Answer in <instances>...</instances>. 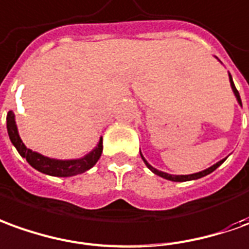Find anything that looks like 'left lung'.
<instances>
[{
  "mask_svg": "<svg viewBox=\"0 0 249 249\" xmlns=\"http://www.w3.org/2000/svg\"><path fill=\"white\" fill-rule=\"evenodd\" d=\"M229 81H231V87H232V90L233 93H234V96H236V99H237V102H239V104L241 106V99H240V95H239V90L236 89V87H234V84H233V80H232V75H231V73H229ZM141 157L142 160H143V162L146 164V167L153 172V174L159 175V176H161V178H164V179L167 180H171V181H188V180H196V179H200V178H203V176H206V175L212 174L213 171H215L217 168L225 161V159L224 160L218 161L217 164H214V165H212L210 168H207V169H205V171H200V172H196V174H191V175H169L167 174V172H162V171H159V169H156V168H153L149 162H147L146 160H145V157L142 156L141 153Z\"/></svg>",
  "mask_w": 249,
  "mask_h": 249,
  "instance_id": "left-lung-1",
  "label": "left lung"
}]
</instances>
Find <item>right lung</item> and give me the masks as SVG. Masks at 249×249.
Returning a JSON list of instances; mask_svg holds the SVG:
<instances>
[{
    "mask_svg": "<svg viewBox=\"0 0 249 249\" xmlns=\"http://www.w3.org/2000/svg\"><path fill=\"white\" fill-rule=\"evenodd\" d=\"M6 128L9 134L10 142L15 145L17 152L20 153L21 157L28 161L31 167H34L36 171L42 174L50 175V176H58V178H69V176H75L80 175L85 171H88L95 165L97 160L100 159L103 152V138L99 140L97 146L81 159L75 160H56V159H50L43 154L34 152L25 146L18 135L17 131L16 121H15V114L13 111H9L6 115Z\"/></svg>",
    "mask_w": 249,
    "mask_h": 249,
    "instance_id": "1",
    "label": "right lung"
}]
</instances>
